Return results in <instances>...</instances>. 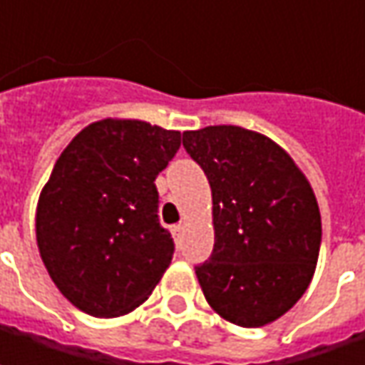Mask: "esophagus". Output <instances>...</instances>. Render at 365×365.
<instances>
[{
	"mask_svg": "<svg viewBox=\"0 0 365 365\" xmlns=\"http://www.w3.org/2000/svg\"><path fill=\"white\" fill-rule=\"evenodd\" d=\"M182 230H185V227H182L180 223H176V225H173V227H170V232H173V237H175L176 242H180V240H182Z\"/></svg>",
	"mask_w": 365,
	"mask_h": 365,
	"instance_id": "34e87169",
	"label": "esophagus"
}]
</instances>
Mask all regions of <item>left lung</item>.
Wrapping results in <instances>:
<instances>
[{
  "label": "left lung",
  "mask_w": 365,
  "mask_h": 365,
  "mask_svg": "<svg viewBox=\"0 0 365 365\" xmlns=\"http://www.w3.org/2000/svg\"><path fill=\"white\" fill-rule=\"evenodd\" d=\"M213 197L215 244L195 266L207 302L240 327H262L304 294L321 247L315 192L262 133L209 125L182 133Z\"/></svg>",
  "instance_id": "8db88e82"
}]
</instances>
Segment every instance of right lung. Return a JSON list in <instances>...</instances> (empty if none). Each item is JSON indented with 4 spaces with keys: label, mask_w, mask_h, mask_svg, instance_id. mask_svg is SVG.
Wrapping results in <instances>:
<instances>
[{
    "label": "right lung",
    "mask_w": 365,
    "mask_h": 365,
    "mask_svg": "<svg viewBox=\"0 0 365 365\" xmlns=\"http://www.w3.org/2000/svg\"><path fill=\"white\" fill-rule=\"evenodd\" d=\"M180 132L138 120L87 125L40 192L36 240L52 282L83 313L120 317L148 301L175 242L158 219L156 176Z\"/></svg>",
    "instance_id": "add662e5"
}]
</instances>
